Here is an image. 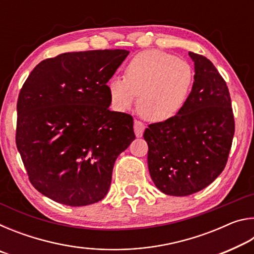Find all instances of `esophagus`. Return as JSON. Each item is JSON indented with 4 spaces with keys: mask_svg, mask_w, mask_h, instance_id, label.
<instances>
[{
    "mask_svg": "<svg viewBox=\"0 0 254 254\" xmlns=\"http://www.w3.org/2000/svg\"><path fill=\"white\" fill-rule=\"evenodd\" d=\"M133 128H134V133H135V136L136 137H141L143 134L144 132V128H145V124H143L142 122L140 121H134V126H133Z\"/></svg>",
    "mask_w": 254,
    "mask_h": 254,
    "instance_id": "34e87169",
    "label": "esophagus"
}]
</instances>
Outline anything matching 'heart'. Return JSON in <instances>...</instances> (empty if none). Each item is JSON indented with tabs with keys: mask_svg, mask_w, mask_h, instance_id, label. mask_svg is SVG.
<instances>
[{
	"mask_svg": "<svg viewBox=\"0 0 254 254\" xmlns=\"http://www.w3.org/2000/svg\"><path fill=\"white\" fill-rule=\"evenodd\" d=\"M194 86V70L187 62L161 50L134 56L126 68V78L113 76L107 83L111 104L126 112L134 104L145 119L168 121L180 113Z\"/></svg>",
	"mask_w": 254,
	"mask_h": 254,
	"instance_id": "heart-1",
	"label": "heart"
}]
</instances>
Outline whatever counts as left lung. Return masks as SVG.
I'll list each match as a JSON object with an SVG mask.
<instances>
[{"instance_id":"8db88e82","label":"left lung","mask_w":254,"mask_h":254,"mask_svg":"<svg viewBox=\"0 0 254 254\" xmlns=\"http://www.w3.org/2000/svg\"><path fill=\"white\" fill-rule=\"evenodd\" d=\"M194 86L175 118L150 124L148 168L159 190L188 196L207 187L224 169L234 135V118L225 80L210 60L189 51Z\"/></svg>"}]
</instances>
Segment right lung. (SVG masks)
I'll return each mask as SVG.
<instances>
[{"mask_svg":"<svg viewBox=\"0 0 254 254\" xmlns=\"http://www.w3.org/2000/svg\"><path fill=\"white\" fill-rule=\"evenodd\" d=\"M130 51L66 53L34 67L18 98L16 148L33 187L68 206L106 196L133 119L110 111L107 81Z\"/></svg>","mask_w":254,"mask_h":254,"instance_id":"add662e5","label":"right lung"}]
</instances>
